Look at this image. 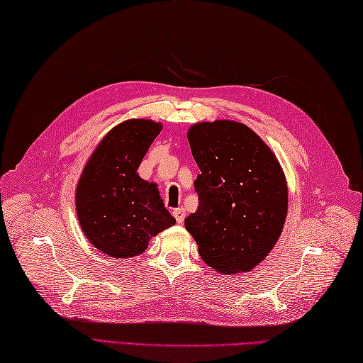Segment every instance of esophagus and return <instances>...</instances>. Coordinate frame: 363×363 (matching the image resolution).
Masks as SVG:
<instances>
[{"mask_svg":"<svg viewBox=\"0 0 363 363\" xmlns=\"http://www.w3.org/2000/svg\"><path fill=\"white\" fill-rule=\"evenodd\" d=\"M186 215H187V213H186V211L182 209V207H177V209L173 211V217L176 218L177 223H179V225L184 221V218H186Z\"/></svg>","mask_w":363,"mask_h":363,"instance_id":"esophagus-1","label":"esophagus"}]
</instances>
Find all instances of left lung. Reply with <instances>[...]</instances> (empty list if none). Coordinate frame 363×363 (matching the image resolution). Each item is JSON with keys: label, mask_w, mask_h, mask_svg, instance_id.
Here are the masks:
<instances>
[{"label": "left lung", "mask_w": 363, "mask_h": 363, "mask_svg": "<svg viewBox=\"0 0 363 363\" xmlns=\"http://www.w3.org/2000/svg\"><path fill=\"white\" fill-rule=\"evenodd\" d=\"M201 174L199 206L186 218L207 265L250 272L273 250L287 217V181L273 151L243 123H196L187 133Z\"/></svg>", "instance_id": "left-lung-1"}]
</instances>
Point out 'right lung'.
Listing matches in <instances>:
<instances>
[{
    "label": "right lung",
    "mask_w": 363,
    "mask_h": 363,
    "mask_svg": "<svg viewBox=\"0 0 363 363\" xmlns=\"http://www.w3.org/2000/svg\"><path fill=\"white\" fill-rule=\"evenodd\" d=\"M160 123L134 118L106 134L84 167L76 187V212L84 234L96 250L115 259L142 254L151 237L173 226L157 186L137 168Z\"/></svg>",
    "instance_id": "obj_1"
}]
</instances>
